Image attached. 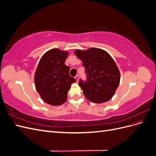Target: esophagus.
Here are the masks:
<instances>
[{
    "instance_id": "34e87169",
    "label": "esophagus",
    "mask_w": 156,
    "mask_h": 156,
    "mask_svg": "<svg viewBox=\"0 0 156 156\" xmlns=\"http://www.w3.org/2000/svg\"><path fill=\"white\" fill-rule=\"evenodd\" d=\"M75 79H76L77 82H78V81H79V75H77L75 77Z\"/></svg>"
}]
</instances>
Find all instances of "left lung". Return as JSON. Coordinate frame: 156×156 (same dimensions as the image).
Instances as JSON below:
<instances>
[{
  "label": "left lung",
  "mask_w": 156,
  "mask_h": 156,
  "mask_svg": "<svg viewBox=\"0 0 156 156\" xmlns=\"http://www.w3.org/2000/svg\"><path fill=\"white\" fill-rule=\"evenodd\" d=\"M75 53L85 68L86 81L79 79L84 96L94 103L110 100L119 85L120 74L115 62L104 50L90 48L76 50Z\"/></svg>",
  "instance_id": "1"
}]
</instances>
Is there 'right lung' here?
<instances>
[{"instance_id":"add662e5","label":"right lung","mask_w":156,"mask_h":156,"mask_svg":"<svg viewBox=\"0 0 156 156\" xmlns=\"http://www.w3.org/2000/svg\"><path fill=\"white\" fill-rule=\"evenodd\" d=\"M68 53L58 49L49 50L40 60L35 72L37 92L49 105L57 106L66 101L71 84L76 82L69 74V67L65 64Z\"/></svg>"}]
</instances>
